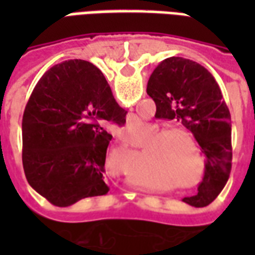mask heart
I'll return each instance as SVG.
<instances>
[{
  "label": "heart",
  "mask_w": 255,
  "mask_h": 255,
  "mask_svg": "<svg viewBox=\"0 0 255 255\" xmlns=\"http://www.w3.org/2000/svg\"><path fill=\"white\" fill-rule=\"evenodd\" d=\"M155 133H158L146 149V158L150 171L155 175L175 180L179 187H191L187 182L195 176L197 162L199 161L201 150L198 147L192 135L184 129H166L155 126Z\"/></svg>",
  "instance_id": "heart-1"
}]
</instances>
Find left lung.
<instances>
[{"instance_id": "obj_1", "label": "left lung", "mask_w": 255, "mask_h": 255, "mask_svg": "<svg viewBox=\"0 0 255 255\" xmlns=\"http://www.w3.org/2000/svg\"><path fill=\"white\" fill-rule=\"evenodd\" d=\"M146 91L157 106L155 117L182 123L206 155L198 194L183 198L195 208L206 206L224 188L232 166L231 115L219 84L201 64L169 57L150 75Z\"/></svg>"}]
</instances>
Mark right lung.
Wrapping results in <instances>:
<instances>
[{
  "label": "right lung",
  "instance_id": "obj_1",
  "mask_svg": "<svg viewBox=\"0 0 255 255\" xmlns=\"http://www.w3.org/2000/svg\"><path fill=\"white\" fill-rule=\"evenodd\" d=\"M104 73L84 60H68L43 73L23 115L27 182L54 206L65 208L109 191L104 182L108 124L123 126Z\"/></svg>",
  "mask_w": 255,
  "mask_h": 255
}]
</instances>
